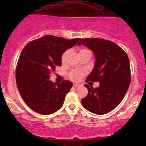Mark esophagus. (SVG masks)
Here are the masks:
<instances>
[{"label": "esophagus", "instance_id": "obj_1", "mask_svg": "<svg viewBox=\"0 0 146 146\" xmlns=\"http://www.w3.org/2000/svg\"><path fill=\"white\" fill-rule=\"evenodd\" d=\"M73 86L78 87V86H80V84H73Z\"/></svg>", "mask_w": 146, "mask_h": 146}]
</instances>
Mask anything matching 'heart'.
I'll use <instances>...</instances> for the list:
<instances>
[{"mask_svg":"<svg viewBox=\"0 0 146 146\" xmlns=\"http://www.w3.org/2000/svg\"><path fill=\"white\" fill-rule=\"evenodd\" d=\"M91 53L89 50L86 49V48H81L79 51V53L81 54V53ZM68 51L64 52L63 53L62 56V61H64L65 58H66V55H67ZM83 74V71H80V70H73L71 72V73L69 74V77L72 80H74V81H78L80 80V78H81L82 75Z\"/></svg>","mask_w":146,"mask_h":146,"instance_id":"1","label":"heart"}]
</instances>
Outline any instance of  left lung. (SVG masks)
Returning a JSON list of instances; mask_svg holds the SVG:
<instances>
[{"instance_id":"1","label":"left lung","mask_w":146,"mask_h":146,"mask_svg":"<svg viewBox=\"0 0 146 146\" xmlns=\"http://www.w3.org/2000/svg\"><path fill=\"white\" fill-rule=\"evenodd\" d=\"M90 48L95 58L94 68L87 76L86 82H99L94 88L85 84L88 90L82 104L96 115L112 111L121 103L130 86V61L126 53L113 42L100 38L80 39L78 43Z\"/></svg>"}]
</instances>
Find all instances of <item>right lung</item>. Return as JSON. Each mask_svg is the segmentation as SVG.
Returning a JSON list of instances; mask_svg holds the SVG:
<instances>
[{
  "instance_id": "1",
  "label": "right lung",
  "mask_w": 146,
  "mask_h": 146,
  "mask_svg": "<svg viewBox=\"0 0 146 146\" xmlns=\"http://www.w3.org/2000/svg\"><path fill=\"white\" fill-rule=\"evenodd\" d=\"M80 40L46 35L29 42L23 48L16 67V84L22 98L31 109L47 115L62 108L73 83L68 80L53 82L49 75L56 66H62V56L65 51Z\"/></svg>"
}]
</instances>
